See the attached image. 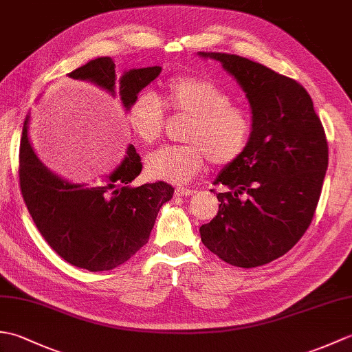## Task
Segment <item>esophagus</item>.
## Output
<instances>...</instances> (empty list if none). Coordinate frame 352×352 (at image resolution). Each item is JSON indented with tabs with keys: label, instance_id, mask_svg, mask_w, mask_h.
I'll return each mask as SVG.
<instances>
[{
	"label": "esophagus",
	"instance_id": "obj_1",
	"mask_svg": "<svg viewBox=\"0 0 352 352\" xmlns=\"http://www.w3.org/2000/svg\"><path fill=\"white\" fill-rule=\"evenodd\" d=\"M195 193V190L193 189H189V188H175V197H190Z\"/></svg>",
	"mask_w": 352,
	"mask_h": 352
}]
</instances>
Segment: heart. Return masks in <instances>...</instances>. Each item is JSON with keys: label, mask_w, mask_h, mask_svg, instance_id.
<instances>
[{"label": "heart", "mask_w": 352, "mask_h": 352, "mask_svg": "<svg viewBox=\"0 0 352 352\" xmlns=\"http://www.w3.org/2000/svg\"><path fill=\"white\" fill-rule=\"evenodd\" d=\"M166 107L186 115V145L164 146L148 155L149 178L172 184L189 183L210 160L223 168L242 157L252 136L250 111L233 102L230 94L213 81L195 76H177L163 86L162 101L144 91L134 96L126 113L131 131L148 145L162 138Z\"/></svg>", "instance_id": "1"}]
</instances>
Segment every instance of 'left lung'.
<instances>
[{"instance_id": "obj_1", "label": "left lung", "mask_w": 352, "mask_h": 352, "mask_svg": "<svg viewBox=\"0 0 352 352\" xmlns=\"http://www.w3.org/2000/svg\"><path fill=\"white\" fill-rule=\"evenodd\" d=\"M198 54L221 62L252 110L250 145L216 177L227 192L216 193L219 210L199 228L201 241L233 266L266 265L311 223L328 166L324 126L298 81L236 54Z\"/></svg>"}]
</instances>
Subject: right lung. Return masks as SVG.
<instances>
[{
	"mask_svg": "<svg viewBox=\"0 0 352 352\" xmlns=\"http://www.w3.org/2000/svg\"><path fill=\"white\" fill-rule=\"evenodd\" d=\"M110 57H98L68 74L69 78L91 81L125 110L142 89L162 72L160 66L130 69L116 77ZM22 129L19 149V184L22 198L42 237L68 263L91 272L110 271L125 263L144 246L160 207L174 195L164 182L133 188L142 170L140 155L129 146L122 163L96 184L63 180L37 159Z\"/></svg>",
	"mask_w": 352,
	"mask_h": 352,
	"instance_id": "add662e5",
	"label": "right lung"
}]
</instances>
